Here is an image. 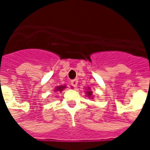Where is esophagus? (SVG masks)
<instances>
[{
  "mask_svg": "<svg viewBox=\"0 0 150 150\" xmlns=\"http://www.w3.org/2000/svg\"><path fill=\"white\" fill-rule=\"evenodd\" d=\"M71 84L73 86L75 87V88H76L78 86V79H73L71 82Z\"/></svg>",
  "mask_w": 150,
  "mask_h": 150,
  "instance_id": "1",
  "label": "esophagus"
}]
</instances>
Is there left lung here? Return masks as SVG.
I'll list each match as a JSON object with an SVG mask.
<instances>
[{
	"mask_svg": "<svg viewBox=\"0 0 150 150\" xmlns=\"http://www.w3.org/2000/svg\"><path fill=\"white\" fill-rule=\"evenodd\" d=\"M86 95H87V96H88V97H92V94H93V92L90 91V90H88V91L86 92Z\"/></svg>",
	"mask_w": 150,
	"mask_h": 150,
	"instance_id": "1",
	"label": "left lung"
}]
</instances>
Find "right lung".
Segmentation results:
<instances>
[{
    "instance_id": "right-lung-1",
    "label": "right lung",
    "mask_w": 150,
    "mask_h": 150,
    "mask_svg": "<svg viewBox=\"0 0 150 150\" xmlns=\"http://www.w3.org/2000/svg\"><path fill=\"white\" fill-rule=\"evenodd\" d=\"M65 88H66V86H58L57 87L56 89H54V91L61 92L64 89H65Z\"/></svg>"
}]
</instances>
